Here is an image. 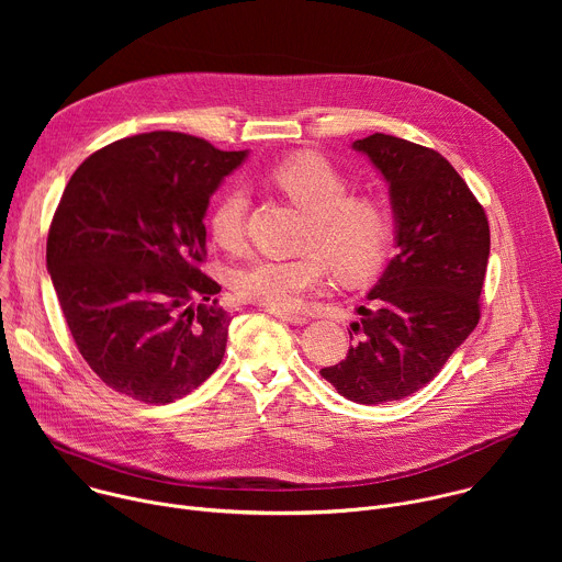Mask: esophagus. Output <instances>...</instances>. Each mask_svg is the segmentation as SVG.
I'll list each match as a JSON object with an SVG mask.
<instances>
[{
	"label": "esophagus",
	"mask_w": 562,
	"mask_h": 562,
	"mask_svg": "<svg viewBox=\"0 0 562 562\" xmlns=\"http://www.w3.org/2000/svg\"><path fill=\"white\" fill-rule=\"evenodd\" d=\"M271 313L276 315V317H280L282 323H286V325H295V327H302V325H306L308 319L304 317V315H300V313H289V311H273L271 308Z\"/></svg>",
	"instance_id": "esophagus-1"
}]
</instances>
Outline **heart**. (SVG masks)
<instances>
[{"mask_svg":"<svg viewBox=\"0 0 562 562\" xmlns=\"http://www.w3.org/2000/svg\"><path fill=\"white\" fill-rule=\"evenodd\" d=\"M269 180L308 215L302 237V258H258L233 276L237 297L289 311L325 280L327 267L340 282L373 276L391 245V220L371 198H351L345 176L317 155H297L269 171ZM249 198L243 187H226L209 213L215 243L235 251L243 247ZM328 265L325 266L324 262Z\"/></svg>","mask_w":562,"mask_h":562,"instance_id":"heart-1","label":"heart"}]
</instances>
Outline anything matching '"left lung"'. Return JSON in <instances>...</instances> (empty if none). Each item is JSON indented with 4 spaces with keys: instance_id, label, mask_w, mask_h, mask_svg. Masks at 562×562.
I'll list each match as a JSON object with an SVG mask.
<instances>
[{
    "instance_id": "8db88e82",
    "label": "left lung",
    "mask_w": 562,
    "mask_h": 562,
    "mask_svg": "<svg viewBox=\"0 0 562 562\" xmlns=\"http://www.w3.org/2000/svg\"><path fill=\"white\" fill-rule=\"evenodd\" d=\"M351 146L389 184L397 256L356 308L360 340L319 375L351 403L382 405L431 382L475 329L490 222L438 150L384 133Z\"/></svg>"
}]
</instances>
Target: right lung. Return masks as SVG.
Wrapping results in <instances>:
<instances>
[{
    "label": "right lung",
    "instance_id": "obj_1",
    "mask_svg": "<svg viewBox=\"0 0 562 562\" xmlns=\"http://www.w3.org/2000/svg\"><path fill=\"white\" fill-rule=\"evenodd\" d=\"M247 157L155 131L100 148L68 180L46 269L79 353L111 389L167 405L220 367L233 315L200 271L204 217Z\"/></svg>",
    "mask_w": 562,
    "mask_h": 562
}]
</instances>
